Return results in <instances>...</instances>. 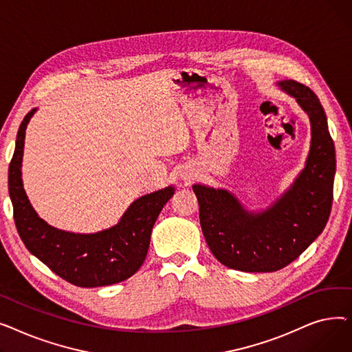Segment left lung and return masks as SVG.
Returning a JSON list of instances; mask_svg holds the SVG:
<instances>
[{"mask_svg":"<svg viewBox=\"0 0 352 352\" xmlns=\"http://www.w3.org/2000/svg\"><path fill=\"white\" fill-rule=\"evenodd\" d=\"M308 116L309 151L304 168L265 208L250 210L227 188L194 184L199 224L217 260L232 270L272 272L291 264L327 226L336 177V148L324 108L314 92L292 80L276 82Z\"/></svg>","mask_w":352,"mask_h":352,"instance_id":"left-lung-1","label":"left lung"}]
</instances>
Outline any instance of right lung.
Instances as JSON below:
<instances>
[{
    "label": "right lung",
    "mask_w": 352,
    "mask_h": 352,
    "mask_svg": "<svg viewBox=\"0 0 352 352\" xmlns=\"http://www.w3.org/2000/svg\"><path fill=\"white\" fill-rule=\"evenodd\" d=\"M38 108L20 125L8 168V191L15 227L27 250L63 280L84 288L113 285L134 275L145 261L155 221L175 188L144 194L134 199L113 227L97 232H72L50 226L36 212L23 184L25 129Z\"/></svg>",
    "instance_id": "right-lung-1"
}]
</instances>
